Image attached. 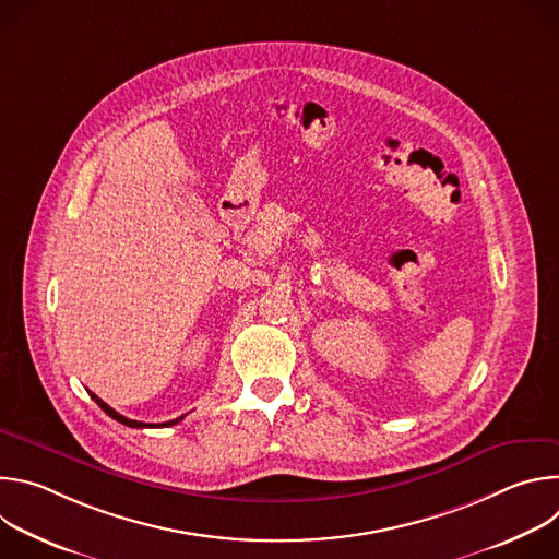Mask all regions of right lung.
<instances>
[{
	"label": "right lung",
	"mask_w": 559,
	"mask_h": 559,
	"mask_svg": "<svg viewBox=\"0 0 559 559\" xmlns=\"http://www.w3.org/2000/svg\"><path fill=\"white\" fill-rule=\"evenodd\" d=\"M91 393V397L93 401L112 418V420H117V423H121V425H126V427H132V429H143V427H173V425H177L179 420H183V416L181 418H175V420H170V423H158V425H150V423H139V420H130V418H126V416H121V414H117L112 407H108L102 397H97L93 391H88Z\"/></svg>",
	"instance_id": "add662e5"
}]
</instances>
